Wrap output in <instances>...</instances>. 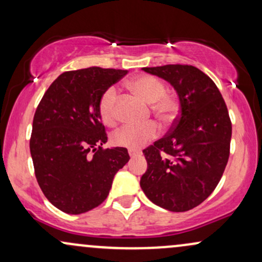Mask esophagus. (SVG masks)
<instances>
[{
	"label": "esophagus",
	"instance_id": "esophagus-1",
	"mask_svg": "<svg viewBox=\"0 0 262 262\" xmlns=\"http://www.w3.org/2000/svg\"><path fill=\"white\" fill-rule=\"evenodd\" d=\"M128 152H129V156H130V157H134V156L140 155V151L137 150V149H129Z\"/></svg>",
	"mask_w": 262,
	"mask_h": 262
}]
</instances>
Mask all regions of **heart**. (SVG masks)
<instances>
[{
  "label": "heart",
  "mask_w": 262,
  "mask_h": 262,
  "mask_svg": "<svg viewBox=\"0 0 262 262\" xmlns=\"http://www.w3.org/2000/svg\"><path fill=\"white\" fill-rule=\"evenodd\" d=\"M128 88L135 95L150 103L151 110L163 124L174 121L178 113V101L171 94L166 93V86L161 80L152 75H139L128 83ZM116 101L117 91L108 88L103 91L99 100L100 117L105 123H112L116 119ZM159 129L155 123L149 122L143 125H124L113 134V143L118 146L135 149L156 137Z\"/></svg>",
  "instance_id": "heart-1"
}]
</instances>
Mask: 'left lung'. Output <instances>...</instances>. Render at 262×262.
<instances>
[{"mask_svg":"<svg viewBox=\"0 0 262 262\" xmlns=\"http://www.w3.org/2000/svg\"><path fill=\"white\" fill-rule=\"evenodd\" d=\"M143 71L174 88L181 113L171 132L143 151L147 169L140 187L157 206L184 212L207 199L225 172L232 137L228 110L216 84L196 67Z\"/></svg>","mask_w":262,"mask_h":262,"instance_id":"8db88e82","label":"left lung"}]
</instances>
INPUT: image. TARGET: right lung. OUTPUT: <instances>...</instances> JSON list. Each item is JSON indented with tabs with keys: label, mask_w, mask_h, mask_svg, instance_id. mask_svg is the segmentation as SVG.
I'll list each match as a JSON object with an SVG mask.
<instances>
[{
	"label": "right lung",
	"mask_w": 262,
	"mask_h": 262,
	"mask_svg": "<svg viewBox=\"0 0 262 262\" xmlns=\"http://www.w3.org/2000/svg\"><path fill=\"white\" fill-rule=\"evenodd\" d=\"M127 73L100 67L64 72L37 106L30 138L36 181L63 212L79 215L102 204L130 159L125 147H101L107 135L99 113L103 91Z\"/></svg>",
	"instance_id": "obj_1"
}]
</instances>
